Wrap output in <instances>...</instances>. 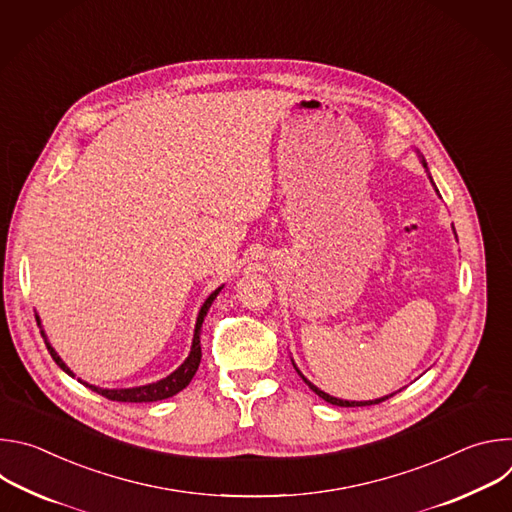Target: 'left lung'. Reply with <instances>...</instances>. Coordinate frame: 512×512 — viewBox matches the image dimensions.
<instances>
[{
  "instance_id": "obj_1",
  "label": "left lung",
  "mask_w": 512,
  "mask_h": 512,
  "mask_svg": "<svg viewBox=\"0 0 512 512\" xmlns=\"http://www.w3.org/2000/svg\"><path fill=\"white\" fill-rule=\"evenodd\" d=\"M421 164H423V168L427 170V164H425V160L421 158ZM429 180H431V176H429ZM431 184H433V180H431ZM296 367V364H294ZM296 371H298V367H296ZM300 373V371H298ZM300 377L306 381V385L318 395V397H322L324 401H328V403H332V405H338V407H367V405H377V403H383V401H387L389 397H393L395 393H391V395H387V397H381V399H373V401H344V399H338V397H332V395H328V393H324V391H320L316 385H312L302 373H300Z\"/></svg>"
}]
</instances>
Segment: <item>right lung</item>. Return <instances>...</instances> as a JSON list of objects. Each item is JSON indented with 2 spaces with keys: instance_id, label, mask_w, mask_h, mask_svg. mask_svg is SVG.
I'll return each mask as SVG.
<instances>
[{
  "instance_id": "1",
  "label": "right lung",
  "mask_w": 512,
  "mask_h": 512,
  "mask_svg": "<svg viewBox=\"0 0 512 512\" xmlns=\"http://www.w3.org/2000/svg\"><path fill=\"white\" fill-rule=\"evenodd\" d=\"M221 289H223V285L216 287V289L212 291V294L206 298V302L202 304V308H200V312H198V318H196V326H194V338H192L190 354H188V358L180 364V367H178L172 375H168L166 379H162V381H158V383H150V385L131 387V389H101V387L89 385V383H85V381H81V379H79V383H83V385L89 387L91 391H95V393H99V395H103V397H107V399H111V401H121V403H152V401H162V399H168V397L180 393L182 389L188 387V383L192 381V377H194L196 371H198V364H200V358H202V350H200V330H202V322H204L206 312L210 310L214 298L218 296V291H221ZM36 322H38V326H40V318H38V316H36ZM40 328H42V326H40ZM40 332H42V336H44L46 348H48L50 356L54 358V362L58 364V367H60L66 375L75 377V373H72V371L66 367L64 360H62V358L56 354V350L50 346V342H48L44 330H40Z\"/></svg>"
}]
</instances>
